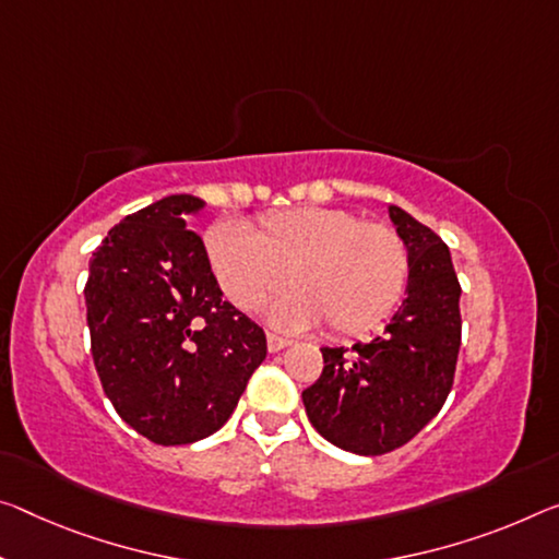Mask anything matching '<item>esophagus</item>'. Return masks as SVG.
Masks as SVG:
<instances>
[{
    "instance_id": "1",
    "label": "esophagus",
    "mask_w": 559,
    "mask_h": 559,
    "mask_svg": "<svg viewBox=\"0 0 559 559\" xmlns=\"http://www.w3.org/2000/svg\"><path fill=\"white\" fill-rule=\"evenodd\" d=\"M265 343H269L271 353H278V350L288 348V345H290L288 338H283V335H276V333H265Z\"/></svg>"
}]
</instances>
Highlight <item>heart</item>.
<instances>
[{
    "mask_svg": "<svg viewBox=\"0 0 559 559\" xmlns=\"http://www.w3.org/2000/svg\"><path fill=\"white\" fill-rule=\"evenodd\" d=\"M203 251L224 296L238 311H259L286 283L271 323L335 335H362L391 316L405 294L411 253L393 226L353 211L298 206L271 211L255 228L224 218L203 234Z\"/></svg>",
    "mask_w": 559,
    "mask_h": 559,
    "instance_id": "b5f03b06",
    "label": "heart"
}]
</instances>
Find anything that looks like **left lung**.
Here are the masks:
<instances>
[{
    "mask_svg": "<svg viewBox=\"0 0 559 559\" xmlns=\"http://www.w3.org/2000/svg\"><path fill=\"white\" fill-rule=\"evenodd\" d=\"M411 253L405 300L385 331L353 348H321L323 373L304 391L313 428L335 448L383 455L440 413L460 350V283L442 238L388 209Z\"/></svg>",
    "mask_w": 559,
    "mask_h": 559,
    "instance_id": "1",
    "label": "left lung"
}]
</instances>
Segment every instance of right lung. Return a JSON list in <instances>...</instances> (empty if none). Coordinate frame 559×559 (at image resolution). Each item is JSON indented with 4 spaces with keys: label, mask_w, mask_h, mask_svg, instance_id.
Returning <instances> with one entry per match:
<instances>
[{
    "label": "right lung",
    "mask_w": 559,
    "mask_h": 559,
    "mask_svg": "<svg viewBox=\"0 0 559 559\" xmlns=\"http://www.w3.org/2000/svg\"><path fill=\"white\" fill-rule=\"evenodd\" d=\"M174 193L114 226L84 288L92 356L123 423L156 445H189L231 418L265 358V333L221 294Z\"/></svg>",
    "instance_id": "add662e5"
}]
</instances>
